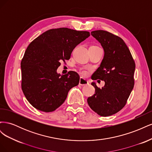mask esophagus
<instances>
[{
    "mask_svg": "<svg viewBox=\"0 0 152 152\" xmlns=\"http://www.w3.org/2000/svg\"><path fill=\"white\" fill-rule=\"evenodd\" d=\"M79 84L81 86H85L89 84V81L83 77H80L79 80Z\"/></svg>",
    "mask_w": 152,
    "mask_h": 152,
    "instance_id": "obj_1",
    "label": "esophagus"
}]
</instances>
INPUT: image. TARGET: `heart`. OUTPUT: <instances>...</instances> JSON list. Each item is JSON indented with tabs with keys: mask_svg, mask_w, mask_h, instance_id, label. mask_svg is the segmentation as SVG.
<instances>
[{
	"mask_svg": "<svg viewBox=\"0 0 152 152\" xmlns=\"http://www.w3.org/2000/svg\"><path fill=\"white\" fill-rule=\"evenodd\" d=\"M83 73H84V74H86V72H83Z\"/></svg>",
	"mask_w": 152,
	"mask_h": 152,
	"instance_id": "heart-1",
	"label": "heart"
}]
</instances>
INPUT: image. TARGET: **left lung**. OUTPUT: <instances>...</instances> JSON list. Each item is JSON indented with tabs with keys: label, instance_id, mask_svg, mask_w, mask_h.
Here are the masks:
<instances>
[{
	"label": "left lung",
	"instance_id": "1",
	"mask_svg": "<svg viewBox=\"0 0 152 152\" xmlns=\"http://www.w3.org/2000/svg\"><path fill=\"white\" fill-rule=\"evenodd\" d=\"M91 34L101 44L104 53L91 79L104 80L105 84L100 89L92 82L95 94L87 98V103L99 115L107 117L120 111L126 104L134 87L136 65L129 49L119 37L104 30L93 31Z\"/></svg>",
	"mask_w": 152,
	"mask_h": 152
}]
</instances>
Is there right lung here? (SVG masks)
Instances as JSON below:
<instances>
[{
    "instance_id": "1",
    "label": "right lung",
    "mask_w": 152,
    "mask_h": 152,
    "mask_svg": "<svg viewBox=\"0 0 152 152\" xmlns=\"http://www.w3.org/2000/svg\"><path fill=\"white\" fill-rule=\"evenodd\" d=\"M89 36L86 31L50 29L29 44L21 62V88L34 108L54 111L65 102L70 89L79 84L77 72L60 75L57 69L60 61L70 59L73 49Z\"/></svg>"
}]
</instances>
